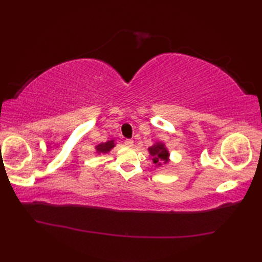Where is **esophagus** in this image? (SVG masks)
<instances>
[{
  "instance_id": "34e87169",
  "label": "esophagus",
  "mask_w": 262,
  "mask_h": 262,
  "mask_svg": "<svg viewBox=\"0 0 262 262\" xmlns=\"http://www.w3.org/2000/svg\"><path fill=\"white\" fill-rule=\"evenodd\" d=\"M124 145L128 146V147H132L133 146V140H130V139L125 140L124 141Z\"/></svg>"
}]
</instances>
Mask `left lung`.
<instances>
[{
    "instance_id": "1",
    "label": "left lung",
    "mask_w": 262,
    "mask_h": 262,
    "mask_svg": "<svg viewBox=\"0 0 262 262\" xmlns=\"http://www.w3.org/2000/svg\"><path fill=\"white\" fill-rule=\"evenodd\" d=\"M148 153L156 167H161L162 165H167L170 162L169 150L162 141H156L152 146H149Z\"/></svg>"
}]
</instances>
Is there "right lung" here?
<instances>
[{
    "label": "right lung",
    "instance_id": "obj_1",
    "mask_svg": "<svg viewBox=\"0 0 262 262\" xmlns=\"http://www.w3.org/2000/svg\"><path fill=\"white\" fill-rule=\"evenodd\" d=\"M116 146V140H110L105 142V143H100L98 145L95 146V149H96V154H107Z\"/></svg>",
    "mask_w": 262,
    "mask_h": 262
}]
</instances>
